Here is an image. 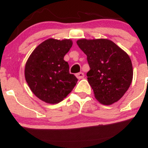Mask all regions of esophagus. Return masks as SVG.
Returning a JSON list of instances; mask_svg holds the SVG:
<instances>
[{
  "label": "esophagus",
  "mask_w": 148,
  "mask_h": 148,
  "mask_svg": "<svg viewBox=\"0 0 148 148\" xmlns=\"http://www.w3.org/2000/svg\"><path fill=\"white\" fill-rule=\"evenodd\" d=\"M76 77L78 79H83L85 77V75L83 73H78L76 74Z\"/></svg>",
  "instance_id": "1"
}]
</instances>
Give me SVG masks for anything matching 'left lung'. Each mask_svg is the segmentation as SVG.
Masks as SVG:
<instances>
[{
    "label": "left lung",
    "instance_id": "left-lung-1",
    "mask_svg": "<svg viewBox=\"0 0 148 148\" xmlns=\"http://www.w3.org/2000/svg\"><path fill=\"white\" fill-rule=\"evenodd\" d=\"M90 70L88 81L101 104L112 105L124 95L132 83L133 70L128 55L108 39H80Z\"/></svg>",
    "mask_w": 148,
    "mask_h": 148
}]
</instances>
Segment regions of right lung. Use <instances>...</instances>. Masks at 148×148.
<instances>
[{
	"instance_id": "add662e5",
	"label": "right lung",
	"mask_w": 148,
	"mask_h": 148,
	"mask_svg": "<svg viewBox=\"0 0 148 148\" xmlns=\"http://www.w3.org/2000/svg\"><path fill=\"white\" fill-rule=\"evenodd\" d=\"M72 45L71 39L49 38L38 45L27 60L25 80L33 94L45 103L61 102L77 83L63 59Z\"/></svg>"
}]
</instances>
